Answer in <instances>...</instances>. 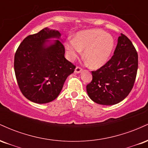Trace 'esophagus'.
I'll list each match as a JSON object with an SVG mask.
<instances>
[{
  "label": "esophagus",
  "instance_id": "1",
  "mask_svg": "<svg viewBox=\"0 0 148 148\" xmlns=\"http://www.w3.org/2000/svg\"><path fill=\"white\" fill-rule=\"evenodd\" d=\"M82 72V69L81 68V67H76L75 68V72L77 73V74H79V73H81Z\"/></svg>",
  "mask_w": 148,
  "mask_h": 148
}]
</instances>
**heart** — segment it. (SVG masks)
I'll use <instances>...</instances> for the list:
<instances>
[{
  "label": "heart",
  "instance_id": "heart-1",
  "mask_svg": "<svg viewBox=\"0 0 148 148\" xmlns=\"http://www.w3.org/2000/svg\"><path fill=\"white\" fill-rule=\"evenodd\" d=\"M115 42L110 34L100 29H90L79 32L74 39L66 42L67 58L72 61L84 50V56L92 68H99L106 63L111 56Z\"/></svg>",
  "mask_w": 148,
  "mask_h": 148
}]
</instances>
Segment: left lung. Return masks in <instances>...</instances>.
<instances>
[{"label":"left lung","instance_id":"left-lung-1","mask_svg":"<svg viewBox=\"0 0 148 148\" xmlns=\"http://www.w3.org/2000/svg\"><path fill=\"white\" fill-rule=\"evenodd\" d=\"M137 69L138 53L130 39L121 34L111 60L92 72V81L86 86L88 96L105 106L120 102L132 90Z\"/></svg>","mask_w":148,"mask_h":148}]
</instances>
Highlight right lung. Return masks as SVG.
I'll return each instance as SVG.
<instances>
[{
	"instance_id": "1",
	"label": "right lung",
	"mask_w": 148,
	"mask_h": 148,
	"mask_svg": "<svg viewBox=\"0 0 148 148\" xmlns=\"http://www.w3.org/2000/svg\"><path fill=\"white\" fill-rule=\"evenodd\" d=\"M58 30L45 28L26 37L14 56V72L18 87L30 101L37 103L56 99L75 66L64 58Z\"/></svg>"
}]
</instances>
